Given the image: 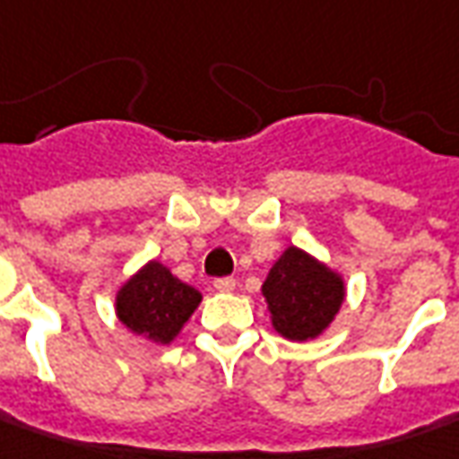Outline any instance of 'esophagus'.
Masks as SVG:
<instances>
[{"mask_svg": "<svg viewBox=\"0 0 459 459\" xmlns=\"http://www.w3.org/2000/svg\"><path fill=\"white\" fill-rule=\"evenodd\" d=\"M213 287H215V292L229 294V292H233V290H236V279H233V277L215 279V281H213Z\"/></svg>", "mask_w": 459, "mask_h": 459, "instance_id": "1", "label": "esophagus"}]
</instances>
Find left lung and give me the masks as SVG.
<instances>
[{
	"label": "left lung",
	"instance_id": "8db88e82",
	"mask_svg": "<svg viewBox=\"0 0 459 459\" xmlns=\"http://www.w3.org/2000/svg\"><path fill=\"white\" fill-rule=\"evenodd\" d=\"M261 294L281 338L307 342L323 335L345 302V277L299 246H287L261 284Z\"/></svg>",
	"mask_w": 459,
	"mask_h": 459
}]
</instances>
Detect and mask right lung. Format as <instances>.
<instances>
[{"instance_id":"add662e5","label":"right lung","mask_w":459,"mask_h":459,"mask_svg":"<svg viewBox=\"0 0 459 459\" xmlns=\"http://www.w3.org/2000/svg\"><path fill=\"white\" fill-rule=\"evenodd\" d=\"M200 299L203 294L195 287L175 277L162 261L152 259L117 290L114 312L136 338L169 345L198 309Z\"/></svg>"}]
</instances>
